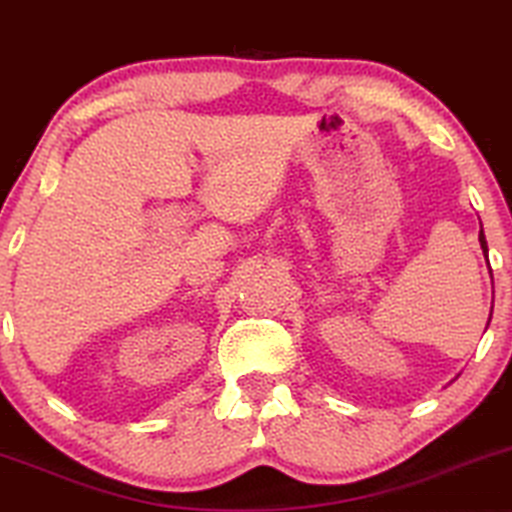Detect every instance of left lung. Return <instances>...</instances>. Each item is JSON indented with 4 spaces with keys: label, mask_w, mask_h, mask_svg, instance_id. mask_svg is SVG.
<instances>
[{
    "label": "left lung",
    "mask_w": 512,
    "mask_h": 512,
    "mask_svg": "<svg viewBox=\"0 0 512 512\" xmlns=\"http://www.w3.org/2000/svg\"><path fill=\"white\" fill-rule=\"evenodd\" d=\"M480 227H482V224H480ZM480 248H482V252H485V257H487V252H489L487 250V238H485V234H482V229H480ZM489 271H492V269H489ZM489 320H492V313H489Z\"/></svg>",
    "instance_id": "8db88e82"
}]
</instances>
